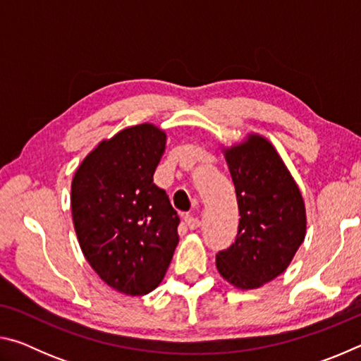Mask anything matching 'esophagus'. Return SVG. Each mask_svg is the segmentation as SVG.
<instances>
[{"label":"esophagus","mask_w":361,"mask_h":361,"mask_svg":"<svg viewBox=\"0 0 361 361\" xmlns=\"http://www.w3.org/2000/svg\"><path fill=\"white\" fill-rule=\"evenodd\" d=\"M185 223H186V226L191 231H195L200 226V219L197 218V216H192V215H186L185 216Z\"/></svg>","instance_id":"34e87169"}]
</instances>
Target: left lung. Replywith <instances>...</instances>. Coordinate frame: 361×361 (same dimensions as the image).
<instances>
[{
    "mask_svg": "<svg viewBox=\"0 0 361 361\" xmlns=\"http://www.w3.org/2000/svg\"><path fill=\"white\" fill-rule=\"evenodd\" d=\"M223 152L240 219L235 242L216 255V269L235 288L255 290L285 272L304 242V199L267 138L250 133Z\"/></svg>",
    "mask_w": 361,
    "mask_h": 361,
    "instance_id": "8db88e82",
    "label": "left lung"
}]
</instances>
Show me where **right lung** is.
Segmentation results:
<instances>
[{
	"label": "right lung",
	"instance_id": "add662e5",
	"mask_svg": "<svg viewBox=\"0 0 361 361\" xmlns=\"http://www.w3.org/2000/svg\"><path fill=\"white\" fill-rule=\"evenodd\" d=\"M167 135L138 124L103 140L71 181L73 224L85 259L99 277L129 296L162 282L178 245L180 218L152 181Z\"/></svg>",
	"mask_w": 361,
	"mask_h": 361
}]
</instances>
